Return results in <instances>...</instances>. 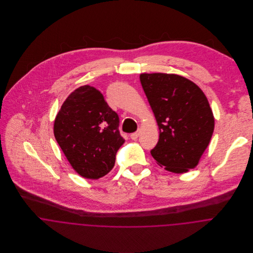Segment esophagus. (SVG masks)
I'll use <instances>...</instances> for the list:
<instances>
[{"label":"esophagus","mask_w":253,"mask_h":253,"mask_svg":"<svg viewBox=\"0 0 253 253\" xmlns=\"http://www.w3.org/2000/svg\"><path fill=\"white\" fill-rule=\"evenodd\" d=\"M139 134H140V131H139V130H137V131H135V132H133V133H131V134H130V138H131V139H133V140H135V139H137V138H138Z\"/></svg>","instance_id":"esophagus-1"}]
</instances>
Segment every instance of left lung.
<instances>
[{"label": "left lung", "instance_id": "left-lung-1", "mask_svg": "<svg viewBox=\"0 0 253 253\" xmlns=\"http://www.w3.org/2000/svg\"><path fill=\"white\" fill-rule=\"evenodd\" d=\"M140 82L160 129L152 157L174 173L196 168L214 129L207 96L196 84L174 74H141Z\"/></svg>", "mask_w": 253, "mask_h": 253}]
</instances>
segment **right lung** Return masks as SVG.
Here are the masks:
<instances>
[{
  "label": "right lung",
  "mask_w": 253,
  "mask_h": 253,
  "mask_svg": "<svg viewBox=\"0 0 253 253\" xmlns=\"http://www.w3.org/2000/svg\"><path fill=\"white\" fill-rule=\"evenodd\" d=\"M118 114L90 85L67 97L54 121V136L73 169L83 177L98 179L114 168L125 139Z\"/></svg>",
  "instance_id": "right-lung-1"
}]
</instances>
